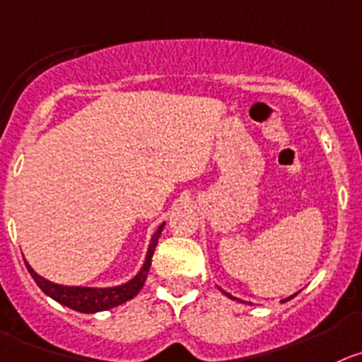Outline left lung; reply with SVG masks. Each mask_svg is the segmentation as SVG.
I'll return each mask as SVG.
<instances>
[{"label": "left lung", "mask_w": 362, "mask_h": 362, "mask_svg": "<svg viewBox=\"0 0 362 362\" xmlns=\"http://www.w3.org/2000/svg\"><path fill=\"white\" fill-rule=\"evenodd\" d=\"M221 293H223V295H227L228 296V298H232V300H238V298H235V296H232V295H228V293L227 291H223V289H221ZM293 298V296H289V298H286V300H282V303L284 302H288V300H291Z\"/></svg>", "instance_id": "obj_1"}]
</instances>
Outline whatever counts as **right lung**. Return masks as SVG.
<instances>
[{"label": "right lung", "mask_w": 362, "mask_h": 362, "mask_svg": "<svg viewBox=\"0 0 362 362\" xmlns=\"http://www.w3.org/2000/svg\"><path fill=\"white\" fill-rule=\"evenodd\" d=\"M164 228V223L157 228V232L153 234L150 243V248L146 252V259H144V264L141 268V272L134 276L132 280H128L127 284H121V286H114V288H80V286H60V284L49 282V280L42 279L40 275H37L33 272L32 266L25 261L26 269L30 272V275L33 276V280L37 282L42 293L53 298L55 302L62 303V305L69 307L73 310H78V313H100V310L112 309V307L121 305V303L128 302V300L134 298L137 293L141 291V288L146 282L148 272H150L151 266V257H153L155 246H157L158 238H160V232Z\"/></svg>", "instance_id": "1"}]
</instances>
